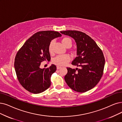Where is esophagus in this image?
<instances>
[{"instance_id": "esophagus-1", "label": "esophagus", "mask_w": 122, "mask_h": 122, "mask_svg": "<svg viewBox=\"0 0 122 122\" xmlns=\"http://www.w3.org/2000/svg\"><path fill=\"white\" fill-rule=\"evenodd\" d=\"M61 66H56V69H57V70H59V69H61Z\"/></svg>"}]
</instances>
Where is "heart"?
Masks as SVG:
<instances>
[{
    "mask_svg": "<svg viewBox=\"0 0 122 122\" xmlns=\"http://www.w3.org/2000/svg\"><path fill=\"white\" fill-rule=\"evenodd\" d=\"M61 42L66 47L69 46H71V38L67 37H65L61 40ZM54 41H52L48 46V51L50 53L52 51V46ZM70 60V57L69 55H61L58 56L54 58L52 60V62L53 64H55L56 65L62 66L65 65L67 62L69 61Z\"/></svg>",
    "mask_w": 122,
    "mask_h": 122,
    "instance_id": "heart-1",
    "label": "heart"
}]
</instances>
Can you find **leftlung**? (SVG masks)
<instances>
[{
	"mask_svg": "<svg viewBox=\"0 0 122 122\" xmlns=\"http://www.w3.org/2000/svg\"><path fill=\"white\" fill-rule=\"evenodd\" d=\"M61 33L75 40L77 56L71 64L80 67L76 69L67 67V73L65 76L66 83L77 92L91 90L98 83L103 74L105 60L103 52L85 33L76 30H66Z\"/></svg>",
	"mask_w": 122,
	"mask_h": 122,
	"instance_id": "left-lung-1",
	"label": "left lung"
}]
</instances>
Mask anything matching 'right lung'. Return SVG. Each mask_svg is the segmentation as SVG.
Instances as JSON below:
<instances>
[{"label": "right lung", "mask_w": 122, "mask_h": 122, "mask_svg": "<svg viewBox=\"0 0 122 122\" xmlns=\"http://www.w3.org/2000/svg\"><path fill=\"white\" fill-rule=\"evenodd\" d=\"M61 36L55 31H41L34 34L17 52L14 69L18 81L24 89L33 94L45 91L51 85V76L56 70L55 65L41 69V62L51 60L48 46L55 38Z\"/></svg>", "instance_id": "1"}]
</instances>
